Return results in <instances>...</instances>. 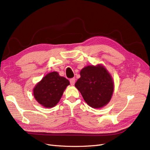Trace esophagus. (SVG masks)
<instances>
[{"mask_svg": "<svg viewBox=\"0 0 150 150\" xmlns=\"http://www.w3.org/2000/svg\"><path fill=\"white\" fill-rule=\"evenodd\" d=\"M69 81H70V84H71V85L73 86V85L74 84V83H75V78H71Z\"/></svg>", "mask_w": 150, "mask_h": 150, "instance_id": "34e87169", "label": "esophagus"}]
</instances>
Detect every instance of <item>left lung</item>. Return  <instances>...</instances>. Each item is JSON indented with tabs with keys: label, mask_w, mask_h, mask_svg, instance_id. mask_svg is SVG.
<instances>
[{
	"label": "left lung",
	"mask_w": 150,
	"mask_h": 150,
	"mask_svg": "<svg viewBox=\"0 0 150 150\" xmlns=\"http://www.w3.org/2000/svg\"><path fill=\"white\" fill-rule=\"evenodd\" d=\"M81 78L75 84L89 106L103 107L110 101L114 91L111 75L103 66H88L80 72Z\"/></svg>",
	"instance_id": "obj_1"
}]
</instances>
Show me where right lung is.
Listing matches in <instances>:
<instances>
[{
	"label": "right lung",
	"instance_id": "add662e5",
	"mask_svg": "<svg viewBox=\"0 0 150 150\" xmlns=\"http://www.w3.org/2000/svg\"><path fill=\"white\" fill-rule=\"evenodd\" d=\"M69 81L57 72H50L34 89V96L37 101L46 108H52L59 101Z\"/></svg>",
	"mask_w": 150,
	"mask_h": 150
}]
</instances>
